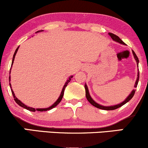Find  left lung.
Instances as JSON below:
<instances>
[{"label":"left lung","mask_w":148,"mask_h":148,"mask_svg":"<svg viewBox=\"0 0 148 148\" xmlns=\"http://www.w3.org/2000/svg\"><path fill=\"white\" fill-rule=\"evenodd\" d=\"M108 35H109L110 36H111V37L112 38V40H114V41L118 42V43L122 44V45H126V44H125L124 42L122 41L121 39H120L118 36L115 35V34L109 33H108ZM132 53H133L134 58H135L136 61L137 65H138V67L139 60H138V57H137V56L136 55L135 52H134V51H132ZM138 80H139V71L138 72V75H137L136 81L135 85H134V88H136L137 87V85H138ZM85 89H86V98H87L88 101H89V102L92 105V106H95V107H97V108H100V109L106 110V111H111V110H115V109H116V108H120V107H121L122 106H123L124 104H125V103L128 102V101H130V100L132 99V97H133L134 95V93H135V92H136V90L134 89L132 91V92H131L130 94V95L127 97L126 99H125V101H123L122 103H118V104H117V105H114V106H102V105H100V104H99V103H97V102H95V101L94 100L92 99V97H90V95L89 91H88V86H87V85H86V84H85Z\"/></svg>","instance_id":"left-lung-1"}]
</instances>
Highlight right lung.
Segmentation results:
<instances>
[{
    "instance_id": "obj_1",
    "label": "right lung",
    "mask_w": 148,
    "mask_h": 148,
    "mask_svg": "<svg viewBox=\"0 0 148 148\" xmlns=\"http://www.w3.org/2000/svg\"><path fill=\"white\" fill-rule=\"evenodd\" d=\"M42 31H43V30H38V31H37V32H36V33H39V32H42ZM18 47H17V49H16V51H15V52H14V56H13L12 62V66L13 62H14L15 56H16V52H17V51H18ZM12 66H11V68H12ZM11 68H10V70H11ZM72 77H73V76H71L70 77H69V79L67 80V81H66V83H65V84H64V85L63 88H62V91H61V93H60V97H59L58 99L56 100V102L54 103L53 104L51 105V106L50 107H49V108H36V109H35V108H32V107H29V106H26V105H25L24 103H22L21 101H20L19 99H18L16 97V96H15V95H14V91H13V90L12 89V86H11V84H10V81H11V79H10V76H9V82H10V88H11V91H12V95H13V97H14V101H16V103H17V104L19 105L20 106L23 107V108H25V109L28 110V111H32V112H35V111H49V110L52 109L53 108H54V107L56 106L58 104V103L60 102V101H61V100H62V97H63V95H64V89H65V88L67 87V84H68V83H69V81H71V79H72Z\"/></svg>"
}]
</instances>
